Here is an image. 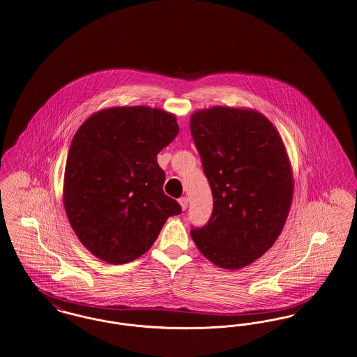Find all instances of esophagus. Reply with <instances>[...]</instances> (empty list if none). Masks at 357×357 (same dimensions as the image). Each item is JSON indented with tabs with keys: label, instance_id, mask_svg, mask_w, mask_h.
<instances>
[{
	"label": "esophagus",
	"instance_id": "obj_1",
	"mask_svg": "<svg viewBox=\"0 0 357 357\" xmlns=\"http://www.w3.org/2000/svg\"><path fill=\"white\" fill-rule=\"evenodd\" d=\"M178 203H180V206H181V209L185 211L188 208V197H181V199L178 200Z\"/></svg>",
	"mask_w": 357,
	"mask_h": 357
}]
</instances>
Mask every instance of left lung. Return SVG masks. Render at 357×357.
I'll return each instance as SVG.
<instances>
[{
  "label": "left lung",
  "mask_w": 357,
  "mask_h": 357,
  "mask_svg": "<svg viewBox=\"0 0 357 357\" xmlns=\"http://www.w3.org/2000/svg\"><path fill=\"white\" fill-rule=\"evenodd\" d=\"M190 132L213 196L209 222L190 236L209 262L243 268L273 247L286 223L294 192L289 154L274 125L254 109L197 110Z\"/></svg>",
  "instance_id": "left-lung-1"
}]
</instances>
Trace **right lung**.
Returning a JSON list of instances; mask_svg holds the SVG:
<instances>
[{
    "instance_id": "1",
    "label": "right lung",
    "mask_w": 357,
    "mask_h": 357,
    "mask_svg": "<svg viewBox=\"0 0 357 357\" xmlns=\"http://www.w3.org/2000/svg\"><path fill=\"white\" fill-rule=\"evenodd\" d=\"M174 114L149 106H116L90 115L76 130L64 170L68 222L98 259L129 263L155 242L181 212L162 185L157 154L178 132Z\"/></svg>"
}]
</instances>
